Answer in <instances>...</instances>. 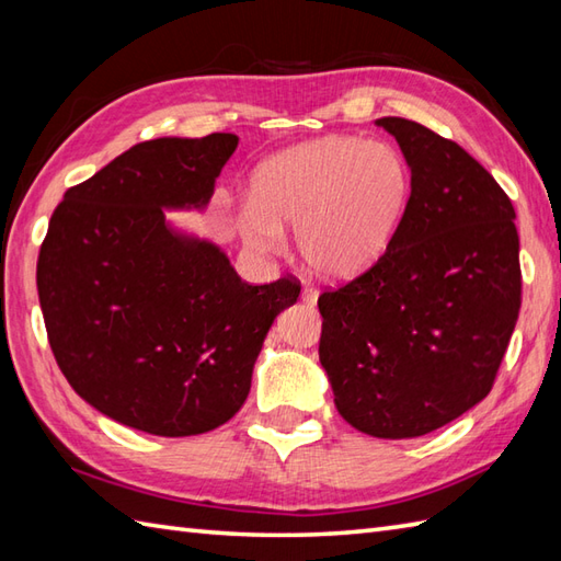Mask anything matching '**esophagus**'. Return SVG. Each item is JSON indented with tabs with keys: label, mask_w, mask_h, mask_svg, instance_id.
Returning <instances> with one entry per match:
<instances>
[{
	"label": "esophagus",
	"mask_w": 561,
	"mask_h": 561,
	"mask_svg": "<svg viewBox=\"0 0 561 561\" xmlns=\"http://www.w3.org/2000/svg\"><path fill=\"white\" fill-rule=\"evenodd\" d=\"M318 296H320V291H318L316 287H304V289H301V299H304V304H308V306L318 304Z\"/></svg>",
	"instance_id": "34e87169"
}]
</instances>
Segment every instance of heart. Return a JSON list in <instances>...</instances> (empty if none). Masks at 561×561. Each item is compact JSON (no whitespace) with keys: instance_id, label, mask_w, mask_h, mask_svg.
I'll list each match as a JSON object with an SVG mask.
<instances>
[{"instance_id":"b5f03b06","label":"heart","mask_w":561,"mask_h":561,"mask_svg":"<svg viewBox=\"0 0 561 561\" xmlns=\"http://www.w3.org/2000/svg\"><path fill=\"white\" fill-rule=\"evenodd\" d=\"M412 193L402 153L362 137H320L284 149L250 175L243 241L274 253L296 229L299 255L320 277L352 279L386 255Z\"/></svg>"}]
</instances>
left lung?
Segmentation results:
<instances>
[{"mask_svg": "<svg viewBox=\"0 0 561 561\" xmlns=\"http://www.w3.org/2000/svg\"><path fill=\"white\" fill-rule=\"evenodd\" d=\"M412 171L400 229L371 270L320 294L335 408L376 438H414L490 396L520 311L516 211L456 141L380 117Z\"/></svg>", "mask_w": 561, "mask_h": 561, "instance_id": "1", "label": "left lung"}]
</instances>
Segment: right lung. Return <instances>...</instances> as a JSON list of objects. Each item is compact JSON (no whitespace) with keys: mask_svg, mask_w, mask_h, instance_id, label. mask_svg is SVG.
I'll use <instances>...</instances> for the list:
<instances>
[{"mask_svg":"<svg viewBox=\"0 0 561 561\" xmlns=\"http://www.w3.org/2000/svg\"><path fill=\"white\" fill-rule=\"evenodd\" d=\"M238 137L127 149L53 211L38 299L59 371L81 400L153 436H195L243 408L267 332L301 287L243 282L219 245L165 221L205 209Z\"/></svg>","mask_w":561,"mask_h":561,"instance_id":"add662e5","label":"right lung"}]
</instances>
